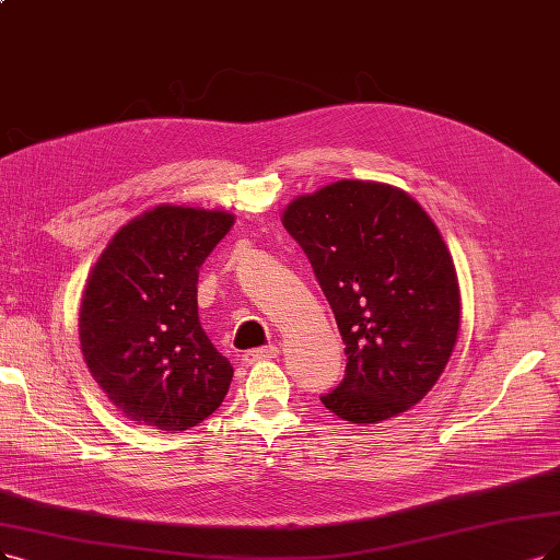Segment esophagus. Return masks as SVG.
<instances>
[{
  "instance_id": "1",
  "label": "esophagus",
  "mask_w": 560,
  "mask_h": 560,
  "mask_svg": "<svg viewBox=\"0 0 560 560\" xmlns=\"http://www.w3.org/2000/svg\"><path fill=\"white\" fill-rule=\"evenodd\" d=\"M277 355H279V348L269 343V346H262V348L246 350L242 360H244V364H256V362H262V360H275Z\"/></svg>"
}]
</instances>
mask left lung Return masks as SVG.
<instances>
[{
    "mask_svg": "<svg viewBox=\"0 0 560 560\" xmlns=\"http://www.w3.org/2000/svg\"><path fill=\"white\" fill-rule=\"evenodd\" d=\"M346 343V376L320 397L353 424L406 412L457 343V269L436 223L397 186L341 179L283 210Z\"/></svg>",
    "mask_w": 560,
    "mask_h": 560,
    "instance_id": "left-lung-1",
    "label": "left lung"
}]
</instances>
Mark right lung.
Returning <instances> with one entry per match:
<instances>
[{
  "mask_svg": "<svg viewBox=\"0 0 560 560\" xmlns=\"http://www.w3.org/2000/svg\"><path fill=\"white\" fill-rule=\"evenodd\" d=\"M233 214L159 205L119 228L80 302L90 374L136 424L177 433L221 406L233 366L198 320V269Z\"/></svg>",
  "mask_w": 560,
  "mask_h": 560,
  "instance_id": "1",
  "label": "right lung"
}]
</instances>
